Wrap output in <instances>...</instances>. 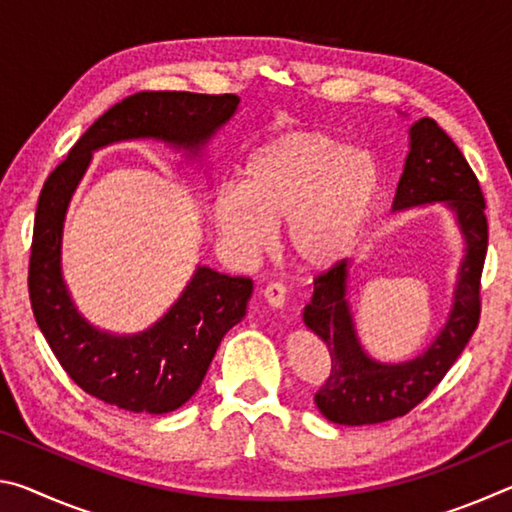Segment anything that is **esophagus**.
<instances>
[{"label": "esophagus", "instance_id": "esophagus-1", "mask_svg": "<svg viewBox=\"0 0 512 512\" xmlns=\"http://www.w3.org/2000/svg\"><path fill=\"white\" fill-rule=\"evenodd\" d=\"M264 300L273 309H282L284 302H287V289H284L282 284H268L264 289Z\"/></svg>", "mask_w": 512, "mask_h": 512}]
</instances>
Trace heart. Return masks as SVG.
I'll return each mask as SVG.
<instances>
[{
    "label": "heart",
    "mask_w": 512,
    "mask_h": 512,
    "mask_svg": "<svg viewBox=\"0 0 512 512\" xmlns=\"http://www.w3.org/2000/svg\"><path fill=\"white\" fill-rule=\"evenodd\" d=\"M368 153L323 131H293L248 155L241 187H223L214 225L232 253L255 257L282 223L287 255L305 271H327L352 253L379 196Z\"/></svg>",
    "instance_id": "1"
}]
</instances>
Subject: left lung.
<instances>
[{"label":"left lung","mask_w":512,"mask_h":512,"mask_svg":"<svg viewBox=\"0 0 512 512\" xmlns=\"http://www.w3.org/2000/svg\"><path fill=\"white\" fill-rule=\"evenodd\" d=\"M433 203L452 212L465 248L456 273L452 309L440 332L420 354L386 363L366 352L350 307L352 262L348 259L316 277L314 296L302 311V320L325 341L332 357L329 377L314 397L318 411L329 422L361 427L406 415L440 384L479 325V284L488 248L483 194L452 137L436 121L422 117L409 128V153L391 210L404 212Z\"/></svg>","instance_id":"8db88e82"}]
</instances>
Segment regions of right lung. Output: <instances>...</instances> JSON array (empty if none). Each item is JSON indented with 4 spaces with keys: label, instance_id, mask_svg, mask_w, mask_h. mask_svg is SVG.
Here are the masks:
<instances>
[{
    "label": "right lung",
    "instance_id": "right-lung-1",
    "mask_svg": "<svg viewBox=\"0 0 512 512\" xmlns=\"http://www.w3.org/2000/svg\"><path fill=\"white\" fill-rule=\"evenodd\" d=\"M237 108L235 94H133L94 121L42 187L29 264L33 316L67 375L101 402L151 415L189 402L223 336L244 320L253 282L196 266L178 300L151 327L135 334L101 329L81 314L63 277L69 201L94 151L117 142L153 140L198 160Z\"/></svg>",
    "mask_w": 512,
    "mask_h": 512
}]
</instances>
